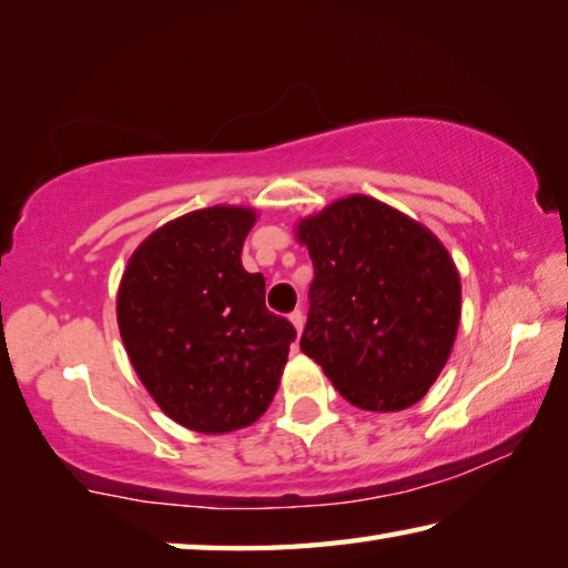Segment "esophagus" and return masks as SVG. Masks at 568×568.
Instances as JSON below:
<instances>
[{
    "mask_svg": "<svg viewBox=\"0 0 568 568\" xmlns=\"http://www.w3.org/2000/svg\"><path fill=\"white\" fill-rule=\"evenodd\" d=\"M291 323L295 325V331L301 333V331H303V325H305V315H303V311H293V313H291Z\"/></svg>",
    "mask_w": 568,
    "mask_h": 568,
    "instance_id": "esophagus-1",
    "label": "esophagus"
}]
</instances>
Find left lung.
I'll return each instance as SVG.
<instances>
[{
    "instance_id": "8db88e82",
    "label": "left lung",
    "mask_w": 568,
    "mask_h": 568,
    "mask_svg": "<svg viewBox=\"0 0 568 568\" xmlns=\"http://www.w3.org/2000/svg\"><path fill=\"white\" fill-rule=\"evenodd\" d=\"M311 253L305 355L363 410H403L454 348L460 281L440 240L378 200L351 195L303 220Z\"/></svg>"
}]
</instances>
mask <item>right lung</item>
I'll use <instances>...</instances> for the list:
<instances>
[{"mask_svg": "<svg viewBox=\"0 0 568 568\" xmlns=\"http://www.w3.org/2000/svg\"><path fill=\"white\" fill-rule=\"evenodd\" d=\"M247 207H207L155 230L130 257L118 325L158 406L197 434L257 420L281 383L293 323L265 307V277L240 263Z\"/></svg>", "mask_w": 568, "mask_h": 568, "instance_id": "add662e5", "label": "right lung"}]
</instances>
